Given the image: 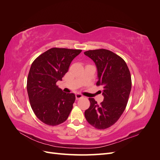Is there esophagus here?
Returning a JSON list of instances; mask_svg holds the SVG:
<instances>
[{
  "label": "esophagus",
  "instance_id": "1",
  "mask_svg": "<svg viewBox=\"0 0 160 160\" xmlns=\"http://www.w3.org/2000/svg\"><path fill=\"white\" fill-rule=\"evenodd\" d=\"M83 95H82L81 94H80V93H76L75 94V98H76V99H81V98H83Z\"/></svg>",
  "mask_w": 160,
  "mask_h": 160
}]
</instances>
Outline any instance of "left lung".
<instances>
[{
    "mask_svg": "<svg viewBox=\"0 0 160 160\" xmlns=\"http://www.w3.org/2000/svg\"><path fill=\"white\" fill-rule=\"evenodd\" d=\"M84 54L93 61L98 70L97 85L102 86L103 101L98 104L89 98L90 107L85 117L92 126L104 129L113 125L126 108L132 89V78L126 62L107 49L89 50Z\"/></svg>",
    "mask_w": 160,
    "mask_h": 160,
    "instance_id": "1",
    "label": "left lung"
}]
</instances>
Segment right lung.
Segmentation results:
<instances>
[{"label": "right lung", "instance_id": "right-lung-1", "mask_svg": "<svg viewBox=\"0 0 160 160\" xmlns=\"http://www.w3.org/2000/svg\"><path fill=\"white\" fill-rule=\"evenodd\" d=\"M80 49L52 48L33 61L28 72L27 89L31 108L44 123L57 125L68 118L75 100L74 93H67L57 82L68 71L71 61Z\"/></svg>", "mask_w": 160, "mask_h": 160}]
</instances>
